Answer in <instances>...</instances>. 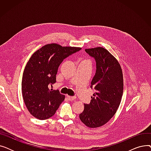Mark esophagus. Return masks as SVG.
<instances>
[{"label": "esophagus", "instance_id": "obj_1", "mask_svg": "<svg viewBox=\"0 0 151 151\" xmlns=\"http://www.w3.org/2000/svg\"><path fill=\"white\" fill-rule=\"evenodd\" d=\"M67 99L70 100V101H72V100H75L76 97H73V96H67Z\"/></svg>", "mask_w": 151, "mask_h": 151}]
</instances>
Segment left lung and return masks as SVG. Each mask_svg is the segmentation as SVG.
<instances>
[{"label": "left lung", "instance_id": "8db88e82", "mask_svg": "<svg viewBox=\"0 0 151 151\" xmlns=\"http://www.w3.org/2000/svg\"><path fill=\"white\" fill-rule=\"evenodd\" d=\"M85 51L96 62L91 85L96 92L89 104H84L80 119L88 127L97 128L106 124L117 111L123 93V75L119 63L106 49L98 47Z\"/></svg>", "mask_w": 151, "mask_h": 151}]
</instances>
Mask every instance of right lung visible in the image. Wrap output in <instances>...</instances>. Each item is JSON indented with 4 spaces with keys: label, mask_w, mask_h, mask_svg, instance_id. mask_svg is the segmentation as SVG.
<instances>
[{
    "label": "right lung",
    "mask_w": 151,
    "mask_h": 151,
    "mask_svg": "<svg viewBox=\"0 0 151 151\" xmlns=\"http://www.w3.org/2000/svg\"><path fill=\"white\" fill-rule=\"evenodd\" d=\"M81 47H62L52 43L35 51L27 63L22 80V93L30 113L40 120L52 116L64 100L59 90L50 89L56 82L59 66L63 59Z\"/></svg>",
    "instance_id": "right-lung-1"
}]
</instances>
